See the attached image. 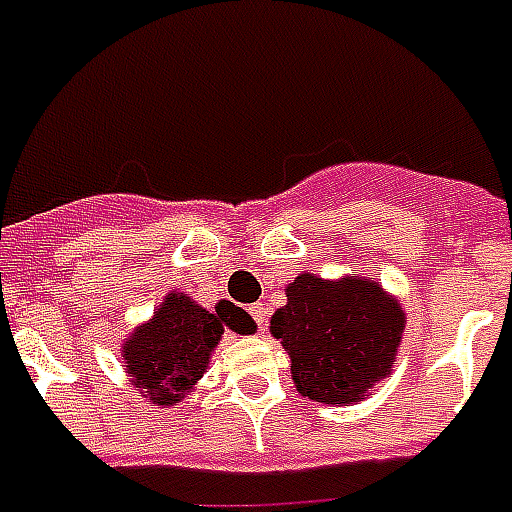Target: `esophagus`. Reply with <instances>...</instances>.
Returning a JSON list of instances; mask_svg holds the SVG:
<instances>
[{
	"label": "esophagus",
	"instance_id": "obj_1",
	"mask_svg": "<svg viewBox=\"0 0 512 512\" xmlns=\"http://www.w3.org/2000/svg\"><path fill=\"white\" fill-rule=\"evenodd\" d=\"M249 313H252V319L257 321L260 332H265V327H268V311H265V305L263 303L249 305Z\"/></svg>",
	"mask_w": 512,
	"mask_h": 512
}]
</instances>
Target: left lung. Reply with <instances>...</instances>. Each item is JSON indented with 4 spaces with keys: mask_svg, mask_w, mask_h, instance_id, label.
Masks as SVG:
<instances>
[{
    "mask_svg": "<svg viewBox=\"0 0 512 512\" xmlns=\"http://www.w3.org/2000/svg\"><path fill=\"white\" fill-rule=\"evenodd\" d=\"M284 295L287 305L271 316V335L289 353L297 393L350 406L390 377L406 313L380 281L356 273L321 279L303 271Z\"/></svg>",
    "mask_w": 512,
    "mask_h": 512,
    "instance_id": "8db88e82",
    "label": "left lung"
}]
</instances>
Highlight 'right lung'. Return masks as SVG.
I'll return each instance as SVG.
<instances>
[{"mask_svg":"<svg viewBox=\"0 0 512 512\" xmlns=\"http://www.w3.org/2000/svg\"><path fill=\"white\" fill-rule=\"evenodd\" d=\"M257 324L231 300L209 311L185 292H167L154 316L124 337L122 356L127 377L159 409H170L193 393L209 369L223 332L255 335Z\"/></svg>","mask_w":512,"mask_h":512,"instance_id":"add662e5","label":"right lung"}]
</instances>
